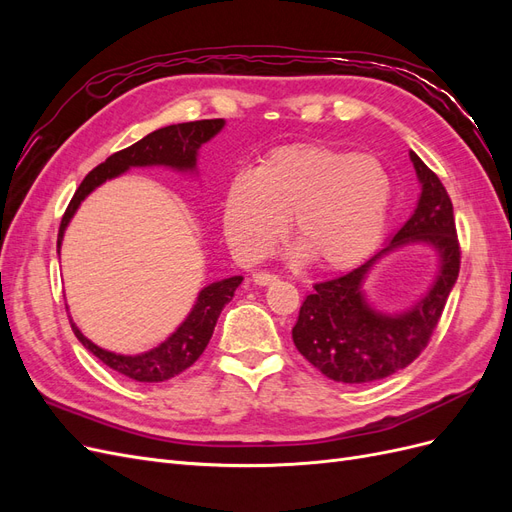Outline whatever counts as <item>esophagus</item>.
I'll return each instance as SVG.
<instances>
[{
  "instance_id": "34e87169",
  "label": "esophagus",
  "mask_w": 512,
  "mask_h": 512,
  "mask_svg": "<svg viewBox=\"0 0 512 512\" xmlns=\"http://www.w3.org/2000/svg\"><path fill=\"white\" fill-rule=\"evenodd\" d=\"M275 282H277V275H273V273H267V271L254 273V284H258V286H271Z\"/></svg>"
}]
</instances>
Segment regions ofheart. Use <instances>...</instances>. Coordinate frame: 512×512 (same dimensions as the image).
<instances>
[{
    "mask_svg": "<svg viewBox=\"0 0 512 512\" xmlns=\"http://www.w3.org/2000/svg\"><path fill=\"white\" fill-rule=\"evenodd\" d=\"M389 203L391 181L376 158L299 143L269 151L252 173L230 179L222 222L232 252L245 262L273 250L288 218L294 256L344 271L380 245Z\"/></svg>",
    "mask_w": 512,
    "mask_h": 512,
    "instance_id": "b5f03b06",
    "label": "heart"
}]
</instances>
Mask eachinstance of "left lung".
I'll list each match as a JSON object with an SVG mask.
<instances>
[{
	"mask_svg": "<svg viewBox=\"0 0 512 512\" xmlns=\"http://www.w3.org/2000/svg\"><path fill=\"white\" fill-rule=\"evenodd\" d=\"M421 196L408 222L363 265L314 286L307 294L292 342L324 376L344 384H369L408 367L438 327L442 309L459 275V241L453 203L438 175L410 151ZM412 242L429 244L439 256L432 286L401 313H380L362 284L386 253Z\"/></svg>",
	"mask_w": 512,
	"mask_h": 512,
	"instance_id": "8db88e82",
	"label": "left lung"
}]
</instances>
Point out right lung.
I'll list each match as a JSON object with an SVG mask.
<instances>
[{"label": "right lung", "instance_id": "add662e5", "mask_svg": "<svg viewBox=\"0 0 512 512\" xmlns=\"http://www.w3.org/2000/svg\"><path fill=\"white\" fill-rule=\"evenodd\" d=\"M224 123V119L175 123V126H166L147 134L138 143L113 153L111 158H106V162L91 170L79 185V190L74 192L64 218H61L57 247H61L64 232L70 220L74 218L76 209L81 207L83 200L94 192L98 185L123 175L132 166H166L177 170V173H196L198 149L207 141H211V138L224 128ZM241 282V275H232L226 277V280L205 286L198 292L194 307L190 309L188 318L179 324L177 331L170 333L160 346L141 354H117L111 350H104L91 342V339H87L81 333V329L72 322V318L70 324L74 335L79 337V342L91 354L98 356L106 367H111L119 371L121 376L136 382H164L179 376L181 371L194 365L198 356L205 352L213 335L215 322H218L224 305L235 297V290Z\"/></svg>", "mask_w": 512, "mask_h": 512}]
</instances>
